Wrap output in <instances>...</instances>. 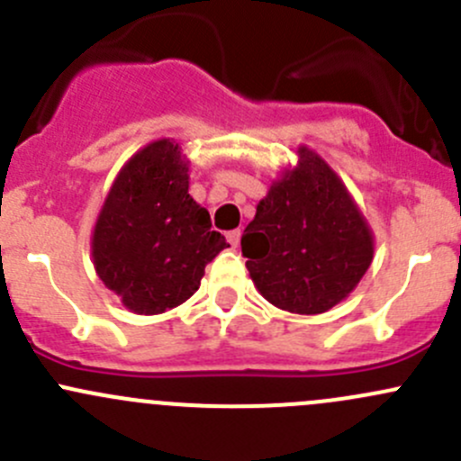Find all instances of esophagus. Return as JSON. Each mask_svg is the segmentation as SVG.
<instances>
[{
  "mask_svg": "<svg viewBox=\"0 0 461 461\" xmlns=\"http://www.w3.org/2000/svg\"><path fill=\"white\" fill-rule=\"evenodd\" d=\"M240 236H243V231H240V230H231V231H227V240H230L231 248H239Z\"/></svg>",
  "mask_w": 461,
  "mask_h": 461,
  "instance_id": "34e87169",
  "label": "esophagus"
}]
</instances>
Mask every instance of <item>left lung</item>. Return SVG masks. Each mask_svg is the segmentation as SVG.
I'll list each match as a JSON object with an SVG mask.
<instances>
[{
  "label": "left lung",
  "instance_id": "8db88e82",
  "mask_svg": "<svg viewBox=\"0 0 461 461\" xmlns=\"http://www.w3.org/2000/svg\"><path fill=\"white\" fill-rule=\"evenodd\" d=\"M283 171L240 239L249 276L265 299L294 314L341 303L373 263L375 240L346 185L312 149Z\"/></svg>",
  "mask_w": 461,
  "mask_h": 461
}]
</instances>
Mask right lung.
I'll list each match as a JSON object with an SVG mask.
<instances>
[{
  "instance_id": "1",
  "label": "right lung",
  "mask_w": 461,
  "mask_h": 461,
  "mask_svg": "<svg viewBox=\"0 0 461 461\" xmlns=\"http://www.w3.org/2000/svg\"><path fill=\"white\" fill-rule=\"evenodd\" d=\"M189 165L162 138L120 169L97 216V276L136 314H162L201 287L204 265L230 248L209 212L189 196Z\"/></svg>"
}]
</instances>
